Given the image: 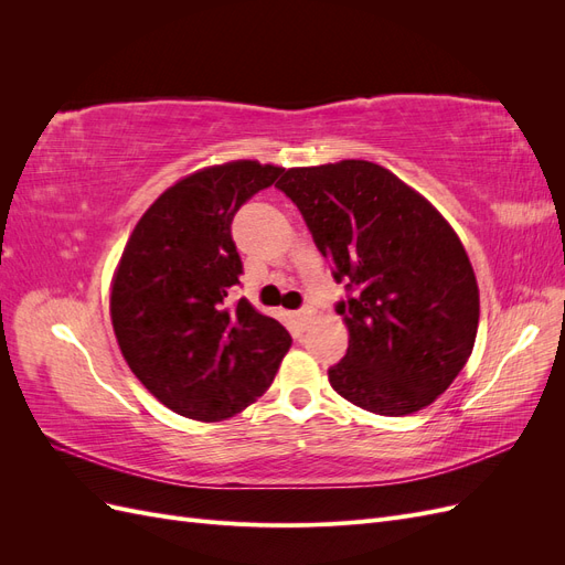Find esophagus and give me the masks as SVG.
<instances>
[{
    "label": "esophagus",
    "instance_id": "obj_1",
    "mask_svg": "<svg viewBox=\"0 0 565 565\" xmlns=\"http://www.w3.org/2000/svg\"><path fill=\"white\" fill-rule=\"evenodd\" d=\"M313 316H316V311L311 309V306H306V309L297 311V313H295V320H297V324H299V330H306V328H309L311 320H313Z\"/></svg>",
    "mask_w": 565,
    "mask_h": 565
}]
</instances>
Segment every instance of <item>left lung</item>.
<instances>
[{
  "instance_id": "obj_1",
  "label": "left lung",
  "mask_w": 565,
  "mask_h": 565,
  "mask_svg": "<svg viewBox=\"0 0 565 565\" xmlns=\"http://www.w3.org/2000/svg\"><path fill=\"white\" fill-rule=\"evenodd\" d=\"M330 259L347 299L349 349L328 370L341 398L401 417L431 405L467 365L478 285L465 245L434 204L388 169L341 160L276 183Z\"/></svg>"
}]
</instances>
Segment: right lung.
I'll return each mask as SVG.
<instances>
[{
	"label": "right lung",
	"instance_id": "add662e5",
	"mask_svg": "<svg viewBox=\"0 0 565 565\" xmlns=\"http://www.w3.org/2000/svg\"><path fill=\"white\" fill-rule=\"evenodd\" d=\"M282 167L200 169L150 204L115 270L110 318L127 365L162 405L198 422L241 413L270 386L292 337L247 299L228 301L243 262L237 210Z\"/></svg>",
	"mask_w": 565,
	"mask_h": 565
}]
</instances>
